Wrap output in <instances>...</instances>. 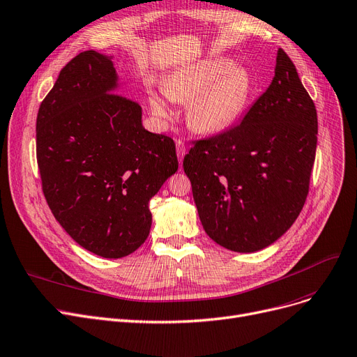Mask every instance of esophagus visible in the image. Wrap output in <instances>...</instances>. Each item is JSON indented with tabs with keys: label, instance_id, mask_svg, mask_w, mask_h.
I'll return each instance as SVG.
<instances>
[{
	"label": "esophagus",
	"instance_id": "1",
	"mask_svg": "<svg viewBox=\"0 0 357 357\" xmlns=\"http://www.w3.org/2000/svg\"><path fill=\"white\" fill-rule=\"evenodd\" d=\"M176 153H178L179 162H182L185 153H187V146H185V143L182 140H176Z\"/></svg>",
	"mask_w": 357,
	"mask_h": 357
}]
</instances>
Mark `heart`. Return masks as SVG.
<instances>
[{"mask_svg": "<svg viewBox=\"0 0 357 357\" xmlns=\"http://www.w3.org/2000/svg\"><path fill=\"white\" fill-rule=\"evenodd\" d=\"M165 95L174 102H188L187 122L199 134H219L230 128L242 115L251 93L248 71L222 56H208L182 66L166 75ZM153 114L169 119L172 111L158 95L149 96Z\"/></svg>", "mask_w": 357, "mask_h": 357, "instance_id": "heart-1", "label": "heart"}]
</instances>
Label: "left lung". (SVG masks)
<instances>
[{"label":"left lung","instance_id":"obj_1","mask_svg":"<svg viewBox=\"0 0 357 357\" xmlns=\"http://www.w3.org/2000/svg\"><path fill=\"white\" fill-rule=\"evenodd\" d=\"M236 127L192 142L183 158L206 234L226 250L255 252L298 219L309 192L318 118L287 54Z\"/></svg>","mask_w":357,"mask_h":357}]
</instances>
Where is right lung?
I'll list each match as a JSON object with an SVG mask.
<instances>
[{
	"instance_id": "right-lung-1",
	"label": "right lung",
	"mask_w": 357,
	"mask_h": 357,
	"mask_svg": "<svg viewBox=\"0 0 357 357\" xmlns=\"http://www.w3.org/2000/svg\"><path fill=\"white\" fill-rule=\"evenodd\" d=\"M109 56L84 51L61 70L36 118L42 191L84 250L122 258L147 239L149 201L178 170L175 143L142 123V106L114 93Z\"/></svg>"
}]
</instances>
